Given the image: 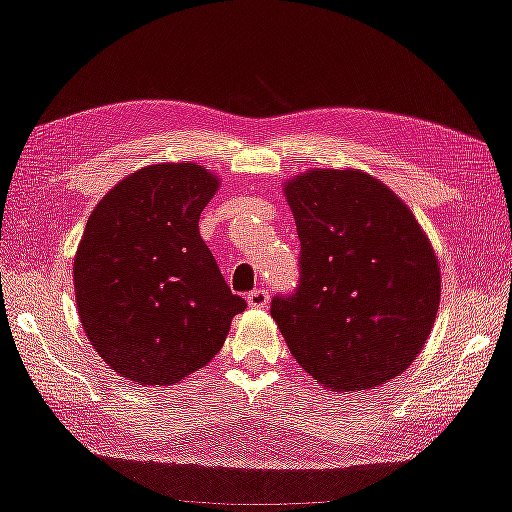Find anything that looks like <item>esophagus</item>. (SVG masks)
Here are the masks:
<instances>
[{
  "mask_svg": "<svg viewBox=\"0 0 512 512\" xmlns=\"http://www.w3.org/2000/svg\"><path fill=\"white\" fill-rule=\"evenodd\" d=\"M246 301L250 308H266V303H269V292H266L264 287H255L253 292H248Z\"/></svg>",
  "mask_w": 512,
  "mask_h": 512,
  "instance_id": "1",
  "label": "esophagus"
}]
</instances>
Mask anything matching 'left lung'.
Returning <instances> with one entry per match:
<instances>
[{"instance_id": "obj_1", "label": "left lung", "mask_w": 512, "mask_h": 512, "mask_svg": "<svg viewBox=\"0 0 512 512\" xmlns=\"http://www.w3.org/2000/svg\"><path fill=\"white\" fill-rule=\"evenodd\" d=\"M301 239L299 285L271 317L319 384L365 391L421 352L439 310L434 250L391 188L354 170H312L287 183Z\"/></svg>"}]
</instances>
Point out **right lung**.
Masks as SVG:
<instances>
[{"mask_svg":"<svg viewBox=\"0 0 512 512\" xmlns=\"http://www.w3.org/2000/svg\"><path fill=\"white\" fill-rule=\"evenodd\" d=\"M216 188L195 163L149 165L91 211L73 262L75 299L89 342L121 377L177 384L220 352L246 310L197 225Z\"/></svg>","mask_w":512,"mask_h":512,"instance_id":"obj_1","label":"right lung"}]
</instances>
